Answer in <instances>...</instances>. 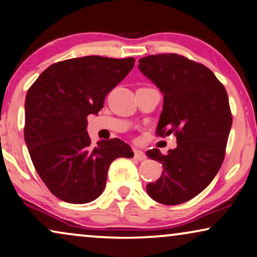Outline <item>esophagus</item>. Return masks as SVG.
<instances>
[{"instance_id":"1","label":"esophagus","mask_w":257,"mask_h":257,"mask_svg":"<svg viewBox=\"0 0 257 257\" xmlns=\"http://www.w3.org/2000/svg\"><path fill=\"white\" fill-rule=\"evenodd\" d=\"M134 157L138 161H145L147 159V155H146L145 152H142V150L135 149L134 150Z\"/></svg>"}]
</instances>
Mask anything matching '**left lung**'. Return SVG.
<instances>
[{
  "label": "left lung",
  "instance_id": "obj_1",
  "mask_svg": "<svg viewBox=\"0 0 257 257\" xmlns=\"http://www.w3.org/2000/svg\"><path fill=\"white\" fill-rule=\"evenodd\" d=\"M139 69L163 94L157 135L174 133L177 140L167 155L147 153L163 167L147 193L162 204L184 203L209 186L223 162L232 122L227 91L206 66L177 54L149 55Z\"/></svg>",
  "mask_w": 257,
  "mask_h": 257
}]
</instances>
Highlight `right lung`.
I'll list each match as a JSON object with an SVG mask.
<instances>
[{
	"label": "right lung",
	"mask_w": 257,
	"mask_h": 257,
	"mask_svg": "<svg viewBox=\"0 0 257 257\" xmlns=\"http://www.w3.org/2000/svg\"><path fill=\"white\" fill-rule=\"evenodd\" d=\"M134 57L84 56L51 64L29 88L25 141L37 174L55 196L88 203L104 190L110 163L133 157L131 146L111 139L91 145L88 115L133 69Z\"/></svg>",
	"instance_id": "obj_1"
}]
</instances>
